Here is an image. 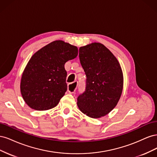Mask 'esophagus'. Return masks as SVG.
I'll list each match as a JSON object with an SVG mask.
<instances>
[{"label": "esophagus", "instance_id": "1", "mask_svg": "<svg viewBox=\"0 0 157 157\" xmlns=\"http://www.w3.org/2000/svg\"><path fill=\"white\" fill-rule=\"evenodd\" d=\"M77 86H78V82L77 81H75L73 83L69 84L68 86V92L70 94L74 93L76 91V90H77Z\"/></svg>", "mask_w": 157, "mask_h": 157}]
</instances>
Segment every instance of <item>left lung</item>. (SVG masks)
<instances>
[{"mask_svg":"<svg viewBox=\"0 0 157 157\" xmlns=\"http://www.w3.org/2000/svg\"><path fill=\"white\" fill-rule=\"evenodd\" d=\"M79 58L86 75V89L77 98L79 109L98 118L115 107L123 88V75L118 60L101 43L80 47Z\"/></svg>","mask_w":157,"mask_h":157,"instance_id":"8db88e82","label":"left lung"}]
</instances>
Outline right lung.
Masks as SVG:
<instances>
[{
  "mask_svg": "<svg viewBox=\"0 0 157 157\" xmlns=\"http://www.w3.org/2000/svg\"><path fill=\"white\" fill-rule=\"evenodd\" d=\"M78 49L56 40L33 55L23 71L21 93L25 103L37 111L56 107L67 90L65 63L75 58Z\"/></svg>",
  "mask_w": 157,
  "mask_h": 157,
  "instance_id": "1",
  "label": "right lung"
}]
</instances>
